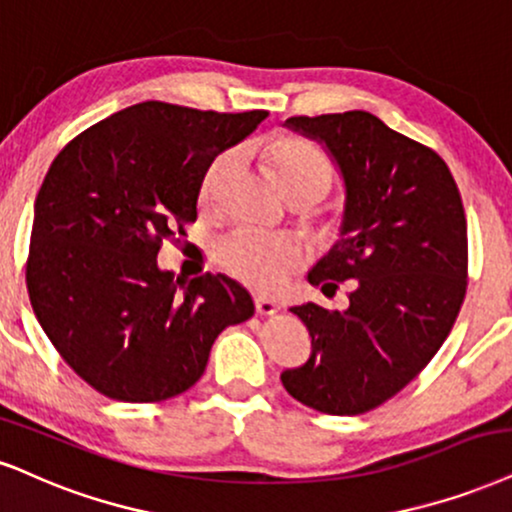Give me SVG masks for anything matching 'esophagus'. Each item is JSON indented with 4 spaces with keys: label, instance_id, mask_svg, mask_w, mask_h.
Returning a JSON list of instances; mask_svg holds the SVG:
<instances>
[{
    "label": "esophagus",
    "instance_id": "esophagus-1",
    "mask_svg": "<svg viewBox=\"0 0 512 512\" xmlns=\"http://www.w3.org/2000/svg\"><path fill=\"white\" fill-rule=\"evenodd\" d=\"M256 313L258 315H277L280 313V306L273 304L268 299H256Z\"/></svg>",
    "mask_w": 512,
    "mask_h": 512
}]
</instances>
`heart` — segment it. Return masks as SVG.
Returning a JSON list of instances; mask_svg holds the SVG:
<instances>
[{
  "label": "heart",
  "mask_w": 512,
  "mask_h": 512,
  "mask_svg": "<svg viewBox=\"0 0 512 512\" xmlns=\"http://www.w3.org/2000/svg\"><path fill=\"white\" fill-rule=\"evenodd\" d=\"M263 159L275 170L289 199L306 197L315 204L334 185L332 159L325 154V149L306 137H270L263 144ZM232 163H235V156L220 154L208 166L201 180V204L208 206L218 199L220 185L230 173ZM216 261L225 273L237 277L254 292L277 294L285 289L289 277L306 266V251L292 239L242 227L216 246Z\"/></svg>",
  "instance_id": "obj_1"
}]
</instances>
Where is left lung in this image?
<instances>
[{
  "mask_svg": "<svg viewBox=\"0 0 512 512\" xmlns=\"http://www.w3.org/2000/svg\"><path fill=\"white\" fill-rule=\"evenodd\" d=\"M289 128L325 142L346 185L342 239L308 273L349 308H292L311 334L306 365L282 372L296 401L327 415H361L396 396L432 361L468 289V223L437 151L368 111L294 116Z\"/></svg>",
  "mask_w": 512,
  "mask_h": 512,
  "instance_id": "8db88e82",
  "label": "left lung"
}]
</instances>
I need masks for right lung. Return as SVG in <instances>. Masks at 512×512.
<instances>
[{
	"label": "right lung",
	"instance_id": "add662e5",
	"mask_svg": "<svg viewBox=\"0 0 512 512\" xmlns=\"http://www.w3.org/2000/svg\"><path fill=\"white\" fill-rule=\"evenodd\" d=\"M266 116L142 102L80 132L49 166L25 285L49 342L99 394H182L204 375L218 334L254 315L235 280L206 273L182 285L156 256L197 220L213 159Z\"/></svg>",
	"mask_w": 512,
	"mask_h": 512
}]
</instances>
